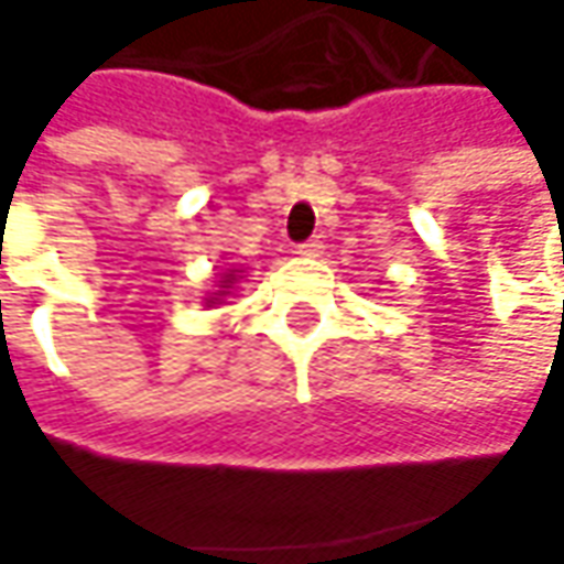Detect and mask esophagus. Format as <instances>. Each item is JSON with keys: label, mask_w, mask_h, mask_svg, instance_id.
<instances>
[{"label": "esophagus", "mask_w": 564, "mask_h": 564, "mask_svg": "<svg viewBox=\"0 0 564 564\" xmlns=\"http://www.w3.org/2000/svg\"><path fill=\"white\" fill-rule=\"evenodd\" d=\"M297 253H304V257H319V253H323V241H319V238H311V241L297 245Z\"/></svg>", "instance_id": "obj_1"}]
</instances>
